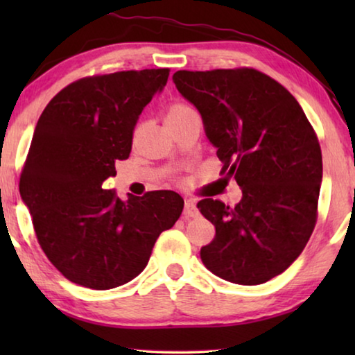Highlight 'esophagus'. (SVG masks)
Wrapping results in <instances>:
<instances>
[{
  "label": "esophagus",
  "mask_w": 355,
  "mask_h": 355,
  "mask_svg": "<svg viewBox=\"0 0 355 355\" xmlns=\"http://www.w3.org/2000/svg\"><path fill=\"white\" fill-rule=\"evenodd\" d=\"M183 214H184V218H186V219H189V218H196V216L199 214V209H197L194 200H186V202H184Z\"/></svg>",
  "instance_id": "1"
}]
</instances>
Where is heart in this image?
Instances as JSON below:
<instances>
[{
    "label": "heart",
    "instance_id": "heart-1",
    "mask_svg": "<svg viewBox=\"0 0 355 355\" xmlns=\"http://www.w3.org/2000/svg\"><path fill=\"white\" fill-rule=\"evenodd\" d=\"M196 117H199L196 107L184 100L172 101V103L167 106V110H166V120H167V125H169L171 128L178 127V125H182L184 122H188V120L196 119ZM141 127H142L141 123L136 125L135 135L139 133Z\"/></svg>",
    "mask_w": 355,
    "mask_h": 355
}]
</instances>
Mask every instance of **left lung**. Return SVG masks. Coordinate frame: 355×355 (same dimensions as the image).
I'll return each mask as SVG.
<instances>
[{"instance_id": "8db88e82", "label": "left lung", "mask_w": 355, "mask_h": 355, "mask_svg": "<svg viewBox=\"0 0 355 355\" xmlns=\"http://www.w3.org/2000/svg\"><path fill=\"white\" fill-rule=\"evenodd\" d=\"M172 80L202 114L220 175L243 191L235 207L197 203L216 228L202 261L232 284H264L296 260L316 225L322 156L315 130L297 100L255 69L178 70Z\"/></svg>"}]
</instances>
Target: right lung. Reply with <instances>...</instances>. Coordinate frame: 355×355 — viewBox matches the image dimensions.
<instances>
[{
  "instance_id": "right-lung-1",
  "label": "right lung",
  "mask_w": 355,
  "mask_h": 355,
  "mask_svg": "<svg viewBox=\"0 0 355 355\" xmlns=\"http://www.w3.org/2000/svg\"><path fill=\"white\" fill-rule=\"evenodd\" d=\"M169 71L81 78L51 98L35 125L20 194L42 250L76 285L111 290L133 280L183 211L173 191L122 200L101 188L116 175V161L130 156L139 114Z\"/></svg>"
}]
</instances>
